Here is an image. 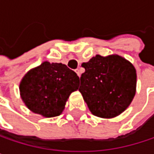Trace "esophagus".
I'll use <instances>...</instances> for the list:
<instances>
[{"label": "esophagus", "mask_w": 154, "mask_h": 154, "mask_svg": "<svg viewBox=\"0 0 154 154\" xmlns=\"http://www.w3.org/2000/svg\"><path fill=\"white\" fill-rule=\"evenodd\" d=\"M75 71H76V73L77 74V76L80 77V76H81V72H80V69H75Z\"/></svg>", "instance_id": "esophagus-1"}]
</instances>
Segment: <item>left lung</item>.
I'll return each instance as SVG.
<instances>
[{
	"label": "left lung",
	"mask_w": 154,
	"mask_h": 154,
	"mask_svg": "<svg viewBox=\"0 0 154 154\" xmlns=\"http://www.w3.org/2000/svg\"><path fill=\"white\" fill-rule=\"evenodd\" d=\"M82 67L79 92L92 114L111 119L129 106L136 94L137 71L128 60L113 54L96 55Z\"/></svg>",
	"instance_id": "1"
}]
</instances>
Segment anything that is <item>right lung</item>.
Wrapping results in <instances>:
<instances>
[{"label": "right lung", "instance_id": "add662e5", "mask_svg": "<svg viewBox=\"0 0 154 154\" xmlns=\"http://www.w3.org/2000/svg\"><path fill=\"white\" fill-rule=\"evenodd\" d=\"M78 82L77 74L65 64L45 61L24 76L19 91L31 111L52 118L62 113L70 94L78 89Z\"/></svg>", "mask_w": 154, "mask_h": 154}]
</instances>
